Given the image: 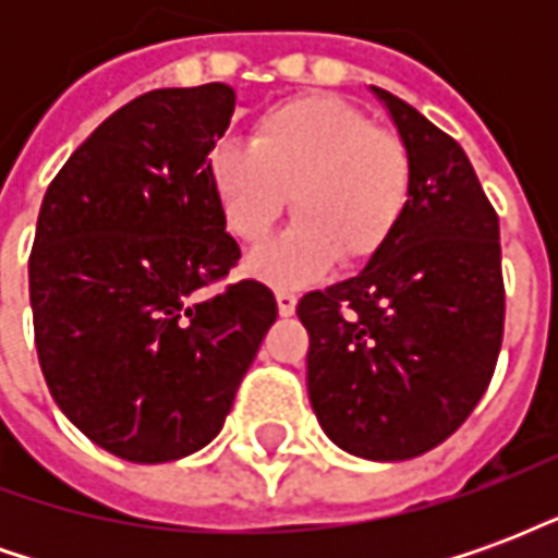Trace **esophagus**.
Segmentation results:
<instances>
[{
	"label": "esophagus",
	"mask_w": 558,
	"mask_h": 558,
	"mask_svg": "<svg viewBox=\"0 0 558 558\" xmlns=\"http://www.w3.org/2000/svg\"><path fill=\"white\" fill-rule=\"evenodd\" d=\"M275 299H278V314L280 316H292L295 314V304H299V295L292 290H278L275 292Z\"/></svg>",
	"instance_id": "obj_1"
}]
</instances>
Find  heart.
Wrapping results in <instances>:
<instances>
[{
	"mask_svg": "<svg viewBox=\"0 0 558 558\" xmlns=\"http://www.w3.org/2000/svg\"><path fill=\"white\" fill-rule=\"evenodd\" d=\"M206 179L223 227L242 244L266 242L292 203L299 220L247 263L275 287L323 278L338 259L374 263L398 235L415 187L407 143L335 95L263 110L251 146L218 140L208 148Z\"/></svg>",
	"mask_w": 558,
	"mask_h": 558,
	"instance_id": "heart-1",
	"label": "heart"
}]
</instances>
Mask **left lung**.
I'll return each instance as SVG.
<instances>
[{
	"label": "left lung",
	"mask_w": 558,
	"mask_h": 558,
	"mask_svg": "<svg viewBox=\"0 0 558 558\" xmlns=\"http://www.w3.org/2000/svg\"><path fill=\"white\" fill-rule=\"evenodd\" d=\"M407 143L415 187L383 254L299 302L307 395L328 439L367 460L445 442L487 391L502 347L499 218L457 140L376 89Z\"/></svg>",
	"instance_id": "obj_1"
}]
</instances>
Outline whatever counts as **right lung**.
<instances>
[{
    "mask_svg": "<svg viewBox=\"0 0 558 558\" xmlns=\"http://www.w3.org/2000/svg\"><path fill=\"white\" fill-rule=\"evenodd\" d=\"M235 110L223 83L140 95L44 194L29 256L35 350L59 410L131 463L199 451L278 319L206 179Z\"/></svg>",
    "mask_w": 558,
    "mask_h": 558,
    "instance_id": "obj_1",
    "label": "right lung"
}]
</instances>
